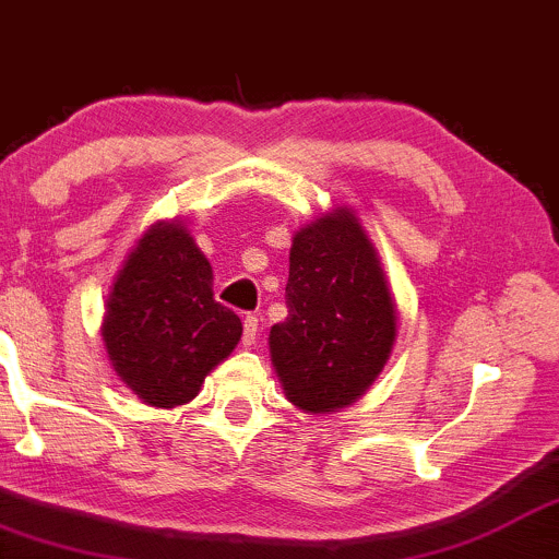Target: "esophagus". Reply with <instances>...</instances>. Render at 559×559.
<instances>
[{
	"label": "esophagus",
	"instance_id": "obj_1",
	"mask_svg": "<svg viewBox=\"0 0 559 559\" xmlns=\"http://www.w3.org/2000/svg\"><path fill=\"white\" fill-rule=\"evenodd\" d=\"M258 318H254V314H247L245 318V333H241V344L245 346H252L254 344V338H258Z\"/></svg>",
	"mask_w": 559,
	"mask_h": 559
}]
</instances>
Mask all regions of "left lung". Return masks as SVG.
Wrapping results in <instances>:
<instances>
[{
  "label": "left lung",
  "mask_w": 559,
  "mask_h": 559,
  "mask_svg": "<svg viewBox=\"0 0 559 559\" xmlns=\"http://www.w3.org/2000/svg\"><path fill=\"white\" fill-rule=\"evenodd\" d=\"M288 318L271 328L273 367L305 412L344 408L372 385L395 341V305L365 228L348 211L294 237Z\"/></svg>",
  "instance_id": "obj_1"
}]
</instances>
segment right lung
<instances>
[{"instance_id":"obj_1","label":"right lung","mask_w":559,"mask_h":559,"mask_svg":"<svg viewBox=\"0 0 559 559\" xmlns=\"http://www.w3.org/2000/svg\"><path fill=\"white\" fill-rule=\"evenodd\" d=\"M241 338V320L213 299V267L179 224L138 241L106 301L104 341L117 374L147 406L200 393Z\"/></svg>"}]
</instances>
